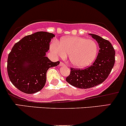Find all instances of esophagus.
<instances>
[{
  "label": "esophagus",
  "mask_w": 126,
  "mask_h": 126,
  "mask_svg": "<svg viewBox=\"0 0 126 126\" xmlns=\"http://www.w3.org/2000/svg\"><path fill=\"white\" fill-rule=\"evenodd\" d=\"M60 66H66V65L63 63V62H60Z\"/></svg>",
  "instance_id": "34e87169"
}]
</instances>
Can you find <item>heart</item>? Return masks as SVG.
I'll return each mask as SVG.
<instances>
[{"label": "heart", "mask_w": 126, "mask_h": 126, "mask_svg": "<svg viewBox=\"0 0 126 126\" xmlns=\"http://www.w3.org/2000/svg\"><path fill=\"white\" fill-rule=\"evenodd\" d=\"M50 49L55 56L65 57L71 65L76 68H83L91 64L97 57L99 50L97 43L93 39L80 36L62 38L60 42L54 40Z\"/></svg>", "instance_id": "heart-1"}]
</instances>
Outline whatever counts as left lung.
I'll return each mask as SVG.
<instances>
[{
  "label": "left lung",
  "mask_w": 126,
  "mask_h": 126,
  "mask_svg": "<svg viewBox=\"0 0 126 126\" xmlns=\"http://www.w3.org/2000/svg\"><path fill=\"white\" fill-rule=\"evenodd\" d=\"M97 41L100 49L94 62L85 69L71 68L67 82L79 88L87 89L104 82L111 72L115 62V51L111 43L98 35L90 34Z\"/></svg>",
  "instance_id": "obj_1"
}]
</instances>
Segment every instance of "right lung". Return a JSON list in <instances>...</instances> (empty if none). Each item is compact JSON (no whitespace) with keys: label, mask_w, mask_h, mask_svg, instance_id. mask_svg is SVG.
<instances>
[{"label":"right lung","mask_w":126,"mask_h":126,"mask_svg":"<svg viewBox=\"0 0 126 126\" xmlns=\"http://www.w3.org/2000/svg\"><path fill=\"white\" fill-rule=\"evenodd\" d=\"M51 33L38 32L16 43L8 54L7 71L11 83L22 92L33 94L42 90L46 82V72L60 64L46 57Z\"/></svg>","instance_id":"1"}]
</instances>
